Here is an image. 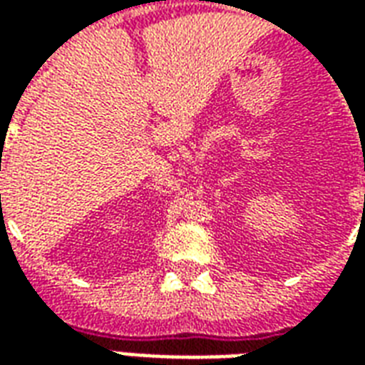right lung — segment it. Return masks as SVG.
<instances>
[{"label": "right lung", "instance_id": "right-lung-1", "mask_svg": "<svg viewBox=\"0 0 365 365\" xmlns=\"http://www.w3.org/2000/svg\"><path fill=\"white\" fill-rule=\"evenodd\" d=\"M0 197H1V195H0Z\"/></svg>", "mask_w": 365, "mask_h": 365}]
</instances>
